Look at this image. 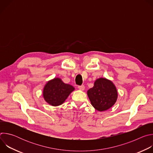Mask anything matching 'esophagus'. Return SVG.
<instances>
[{
    "label": "esophagus",
    "mask_w": 153,
    "mask_h": 153,
    "mask_svg": "<svg viewBox=\"0 0 153 153\" xmlns=\"http://www.w3.org/2000/svg\"><path fill=\"white\" fill-rule=\"evenodd\" d=\"M78 88L80 90H85V86L83 85H79L78 86Z\"/></svg>",
    "instance_id": "1"
}]
</instances>
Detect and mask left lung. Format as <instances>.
I'll use <instances>...</instances> for the list:
<instances>
[{
  "mask_svg": "<svg viewBox=\"0 0 153 153\" xmlns=\"http://www.w3.org/2000/svg\"><path fill=\"white\" fill-rule=\"evenodd\" d=\"M91 105L99 111L110 108L116 102L117 91L110 80L105 78L97 79L93 88L87 91Z\"/></svg>",
  "mask_w": 153,
  "mask_h": 153,
  "instance_id": "obj_1",
  "label": "left lung"
}]
</instances>
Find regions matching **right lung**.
<instances>
[{
  "label": "right lung",
  "mask_w": 153,
  "mask_h": 153,
  "mask_svg": "<svg viewBox=\"0 0 153 153\" xmlns=\"http://www.w3.org/2000/svg\"><path fill=\"white\" fill-rule=\"evenodd\" d=\"M74 90L73 86L63 83L59 78H55L45 85L43 96L49 104L58 106L62 104Z\"/></svg>",
  "instance_id": "1"
}]
</instances>
